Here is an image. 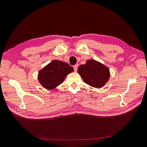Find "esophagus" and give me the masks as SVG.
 Wrapping results in <instances>:
<instances>
[{"mask_svg":"<svg viewBox=\"0 0 147 147\" xmlns=\"http://www.w3.org/2000/svg\"><path fill=\"white\" fill-rule=\"evenodd\" d=\"M78 65H74V67H73V68H74V71H75V72H76L77 71V70H78Z\"/></svg>","mask_w":147,"mask_h":147,"instance_id":"34e87169","label":"esophagus"}]
</instances>
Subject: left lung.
Listing matches in <instances>:
<instances>
[{
    "mask_svg": "<svg viewBox=\"0 0 147 147\" xmlns=\"http://www.w3.org/2000/svg\"><path fill=\"white\" fill-rule=\"evenodd\" d=\"M78 73L87 84L96 88L103 87L109 78V69L94 59H89L86 64L80 65Z\"/></svg>",
    "mask_w": 147,
    "mask_h": 147,
    "instance_id": "1",
    "label": "left lung"
}]
</instances>
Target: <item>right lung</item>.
Returning a JSON list of instances; mask_svg holds the SVG:
<instances>
[{"label":"right lung","instance_id":"1","mask_svg":"<svg viewBox=\"0 0 147 147\" xmlns=\"http://www.w3.org/2000/svg\"><path fill=\"white\" fill-rule=\"evenodd\" d=\"M73 71V67L67 63L55 59L39 71L38 80L43 88L53 89L63 82L67 75Z\"/></svg>","mask_w":147,"mask_h":147}]
</instances>
